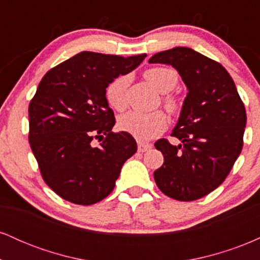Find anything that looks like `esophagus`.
<instances>
[{
	"label": "esophagus",
	"instance_id": "obj_1",
	"mask_svg": "<svg viewBox=\"0 0 260 260\" xmlns=\"http://www.w3.org/2000/svg\"><path fill=\"white\" fill-rule=\"evenodd\" d=\"M149 149H151V144H148V143H138V150L139 151H147Z\"/></svg>",
	"mask_w": 260,
	"mask_h": 260
}]
</instances>
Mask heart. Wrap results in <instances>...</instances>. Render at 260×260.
Segmentation results:
<instances>
[{
  "instance_id": "b5f03b06",
  "label": "heart",
  "mask_w": 260,
  "mask_h": 260,
  "mask_svg": "<svg viewBox=\"0 0 260 260\" xmlns=\"http://www.w3.org/2000/svg\"><path fill=\"white\" fill-rule=\"evenodd\" d=\"M144 78L155 90L161 94H166L177 84L178 74L172 68L154 67L145 71ZM128 83L129 78L127 76H120L113 79L106 88L105 96L107 104L117 111H121L127 106ZM164 104L171 112L177 109V103L172 98H165ZM118 127L136 139L144 142L162 133L168 127V120L166 116L159 111L150 113L129 111L121 116L118 120Z\"/></svg>"
}]
</instances>
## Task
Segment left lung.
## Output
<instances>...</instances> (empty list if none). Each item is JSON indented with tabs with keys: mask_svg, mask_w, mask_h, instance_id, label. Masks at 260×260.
<instances>
[{
	"mask_svg": "<svg viewBox=\"0 0 260 260\" xmlns=\"http://www.w3.org/2000/svg\"><path fill=\"white\" fill-rule=\"evenodd\" d=\"M149 63L172 66L188 89L171 134L181 143H155L164 155L162 166L154 172L155 182L170 198L196 201L216 189L240 156L246 109L228 71L189 47L157 52Z\"/></svg>",
	"mask_w": 260,
	"mask_h": 260,
	"instance_id": "left-lung-1",
	"label": "left lung"
}]
</instances>
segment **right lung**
I'll list each match as a JSON object with an SVG mask.
<instances>
[{"label": "right lung", "instance_id": "obj_1", "mask_svg": "<svg viewBox=\"0 0 260 260\" xmlns=\"http://www.w3.org/2000/svg\"><path fill=\"white\" fill-rule=\"evenodd\" d=\"M145 57L83 51L41 79L29 104V143L44 181L61 198L91 205L115 188L137 143L129 133L112 132L116 121L105 91Z\"/></svg>", "mask_w": 260, "mask_h": 260}]
</instances>
